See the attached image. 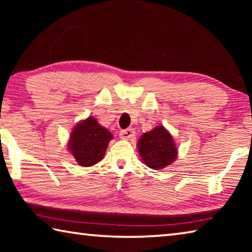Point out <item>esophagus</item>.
<instances>
[{"instance_id":"obj_1","label":"esophagus","mask_w":252,"mask_h":252,"mask_svg":"<svg viewBox=\"0 0 252 252\" xmlns=\"http://www.w3.org/2000/svg\"><path fill=\"white\" fill-rule=\"evenodd\" d=\"M134 130L133 129H126L120 132V138L125 140H130L134 136Z\"/></svg>"}]
</instances>
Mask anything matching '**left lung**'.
<instances>
[{
	"mask_svg": "<svg viewBox=\"0 0 252 252\" xmlns=\"http://www.w3.org/2000/svg\"><path fill=\"white\" fill-rule=\"evenodd\" d=\"M136 146L143 163L153 170L170 165L178 156V148L172 135L162 126L142 134Z\"/></svg>",
	"mask_w": 252,
	"mask_h": 252,
	"instance_id": "1",
	"label": "left lung"
}]
</instances>
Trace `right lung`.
Wrapping results in <instances>:
<instances>
[{"label":"right lung","instance_id":"1","mask_svg":"<svg viewBox=\"0 0 252 252\" xmlns=\"http://www.w3.org/2000/svg\"><path fill=\"white\" fill-rule=\"evenodd\" d=\"M112 138V133L100 126L95 118L89 117L73 127L67 149L80 165L91 167L103 159Z\"/></svg>","mask_w":252,"mask_h":252}]
</instances>
